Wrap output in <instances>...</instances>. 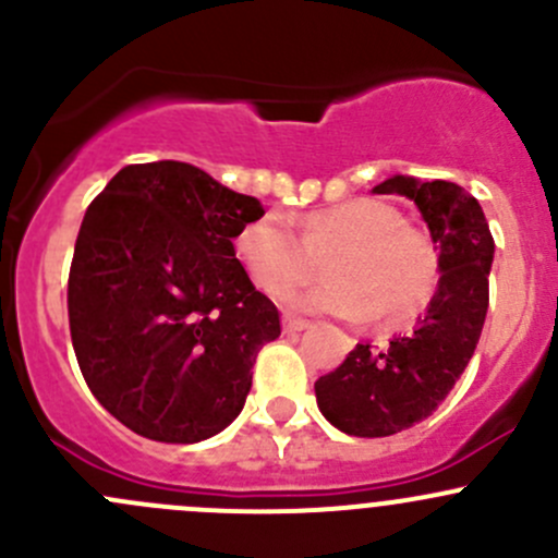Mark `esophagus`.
<instances>
[{
  "label": "esophagus",
  "instance_id": "obj_1",
  "mask_svg": "<svg viewBox=\"0 0 558 558\" xmlns=\"http://www.w3.org/2000/svg\"><path fill=\"white\" fill-rule=\"evenodd\" d=\"M307 320L305 318H296V315H283V331H302L307 329Z\"/></svg>",
  "mask_w": 558,
  "mask_h": 558
}]
</instances>
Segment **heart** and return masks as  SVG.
Returning a JSON list of instances; mask_svg holds the SVG:
<instances>
[{
	"mask_svg": "<svg viewBox=\"0 0 558 558\" xmlns=\"http://www.w3.org/2000/svg\"><path fill=\"white\" fill-rule=\"evenodd\" d=\"M294 227L296 234L283 216L267 213L234 240L251 280L272 300L307 283L318 269L315 262L329 256V283L296 294V311L351 320L378 315L386 326H402L429 307L440 283V253L399 207L362 196L307 213Z\"/></svg>",
	"mask_w": 558,
	"mask_h": 558,
	"instance_id": "heart-1",
	"label": "heart"
}]
</instances>
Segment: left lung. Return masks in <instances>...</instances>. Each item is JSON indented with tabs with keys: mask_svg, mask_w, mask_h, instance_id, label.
<instances>
[{
	"mask_svg": "<svg viewBox=\"0 0 558 558\" xmlns=\"http://www.w3.org/2000/svg\"><path fill=\"white\" fill-rule=\"evenodd\" d=\"M375 194H402L418 205L440 245V283L408 337L386 348L356 345L345 362L315 380L318 410L353 437H388L437 410L475 353L488 311L494 238L475 196L448 180L388 178Z\"/></svg>",
	"mask_w": 558,
	"mask_h": 558,
	"instance_id": "1",
	"label": "left lung"
}]
</instances>
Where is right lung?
<instances>
[{
	"mask_svg": "<svg viewBox=\"0 0 558 558\" xmlns=\"http://www.w3.org/2000/svg\"><path fill=\"white\" fill-rule=\"evenodd\" d=\"M264 216L185 161L123 167L88 205L66 283L77 364L110 415L159 442L227 429L280 313L234 238Z\"/></svg>",
	"mask_w": 558,
	"mask_h": 558,
	"instance_id": "1",
	"label": "right lung"
}]
</instances>
